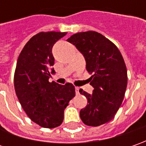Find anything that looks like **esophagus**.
I'll list each match as a JSON object with an SVG mask.
<instances>
[{"mask_svg":"<svg viewBox=\"0 0 146 146\" xmlns=\"http://www.w3.org/2000/svg\"><path fill=\"white\" fill-rule=\"evenodd\" d=\"M76 88V94H78V93H79V90H80V88H79V87H76V88Z\"/></svg>","mask_w":146,"mask_h":146,"instance_id":"obj_1","label":"esophagus"}]
</instances>
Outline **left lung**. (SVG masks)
Segmentation results:
<instances>
[{
	"label": "left lung",
	"instance_id": "obj_1",
	"mask_svg": "<svg viewBox=\"0 0 146 146\" xmlns=\"http://www.w3.org/2000/svg\"><path fill=\"white\" fill-rule=\"evenodd\" d=\"M67 41L84 55L86 69L93 75L88 79L93 93L80 89L88 99L80 112L81 120L88 126H100L115 117L123 102L127 84L124 60L115 44L97 31L76 33Z\"/></svg>",
	"mask_w": 146,
	"mask_h": 146
}]
</instances>
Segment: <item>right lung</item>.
<instances>
[{"mask_svg": "<svg viewBox=\"0 0 146 146\" xmlns=\"http://www.w3.org/2000/svg\"><path fill=\"white\" fill-rule=\"evenodd\" d=\"M66 32H40L29 40L21 51L14 72V88L26 114L34 123L46 128L60 126L64 110L76 96L75 87L48 81L54 58L53 44Z\"/></svg>", "mask_w": 146, "mask_h": 146, "instance_id": "right-lung-1", "label": "right lung"}]
</instances>
